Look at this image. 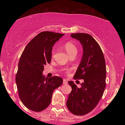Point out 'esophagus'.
Here are the masks:
<instances>
[{"instance_id":"esophagus-1","label":"esophagus","mask_w":125,"mask_h":125,"mask_svg":"<svg viewBox=\"0 0 125 125\" xmlns=\"http://www.w3.org/2000/svg\"><path fill=\"white\" fill-rule=\"evenodd\" d=\"M63 84H64V85H67V84H68L67 80V79H63Z\"/></svg>"}]
</instances>
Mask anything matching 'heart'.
<instances>
[{"instance_id":"heart-1","label":"heart","mask_w":125,"mask_h":125,"mask_svg":"<svg viewBox=\"0 0 125 125\" xmlns=\"http://www.w3.org/2000/svg\"><path fill=\"white\" fill-rule=\"evenodd\" d=\"M64 48L65 50H66L67 53L68 54L69 56L74 54H77V52H78L77 48L74 44L72 42H69L65 43L64 45ZM54 53V51H53L52 53V54L53 55Z\"/></svg>"}]
</instances>
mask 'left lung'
<instances>
[{"label":"left lung","mask_w":125,"mask_h":125,"mask_svg":"<svg viewBox=\"0 0 125 125\" xmlns=\"http://www.w3.org/2000/svg\"><path fill=\"white\" fill-rule=\"evenodd\" d=\"M71 36L83 46V56L73 78L84 82L78 88L73 81L68 82L72 90L66 104L72 114L84 115L92 111L102 98L106 86L105 61L100 46L90 35L76 33Z\"/></svg>","instance_id":"left-lung-1"}]
</instances>
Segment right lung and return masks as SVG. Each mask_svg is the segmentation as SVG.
<instances>
[{
	"label": "right lung",
	"mask_w": 125,
	"mask_h": 125,
	"mask_svg": "<svg viewBox=\"0 0 125 125\" xmlns=\"http://www.w3.org/2000/svg\"><path fill=\"white\" fill-rule=\"evenodd\" d=\"M64 34L43 31L27 44L18 64L16 83L21 101L27 109L40 112L47 108L53 92L63 83L60 77L46 78L44 67L51 61L52 47Z\"/></svg>",
	"instance_id": "obj_1"
}]
</instances>
